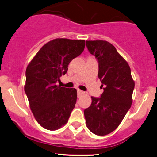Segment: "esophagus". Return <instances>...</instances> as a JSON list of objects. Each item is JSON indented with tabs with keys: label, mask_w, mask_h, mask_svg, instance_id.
I'll use <instances>...</instances> for the list:
<instances>
[{
	"label": "esophagus",
	"mask_w": 157,
	"mask_h": 157,
	"mask_svg": "<svg viewBox=\"0 0 157 157\" xmlns=\"http://www.w3.org/2000/svg\"><path fill=\"white\" fill-rule=\"evenodd\" d=\"M84 94L83 91H81L80 89H77V96H78V97H80L82 94Z\"/></svg>",
	"instance_id": "obj_1"
}]
</instances>
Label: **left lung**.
<instances>
[{
	"label": "left lung",
	"mask_w": 157,
	"mask_h": 157,
	"mask_svg": "<svg viewBox=\"0 0 157 157\" xmlns=\"http://www.w3.org/2000/svg\"><path fill=\"white\" fill-rule=\"evenodd\" d=\"M86 44L98 60V77L104 91L100 98L91 97L84 115L88 128L104 136L120 125L131 108L134 81L128 63L112 44L105 40H86Z\"/></svg>",
	"instance_id": "8db88e82"
}]
</instances>
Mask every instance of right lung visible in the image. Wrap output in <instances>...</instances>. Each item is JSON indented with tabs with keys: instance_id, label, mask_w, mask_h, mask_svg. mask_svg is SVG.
Segmentation results:
<instances>
[{
	"instance_id": "add662e5",
	"label": "right lung",
	"mask_w": 157,
	"mask_h": 157,
	"mask_svg": "<svg viewBox=\"0 0 157 157\" xmlns=\"http://www.w3.org/2000/svg\"><path fill=\"white\" fill-rule=\"evenodd\" d=\"M84 48V40L54 39L39 50L27 66L25 92L35 120L45 129L55 131L67 123L76 104L77 90L56 84Z\"/></svg>"
}]
</instances>
